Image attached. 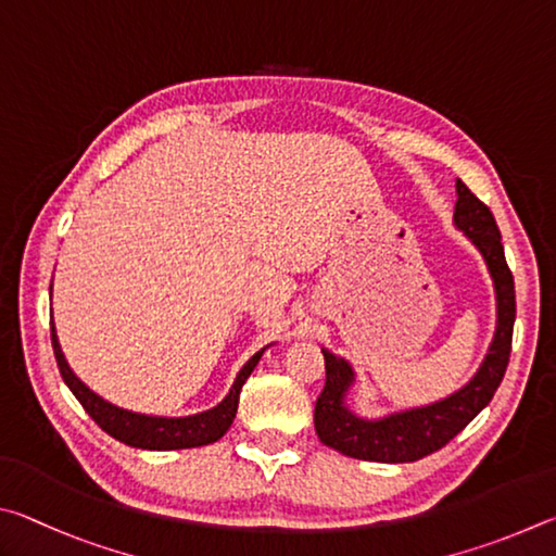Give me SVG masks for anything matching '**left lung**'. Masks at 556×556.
Returning a JSON list of instances; mask_svg holds the SVG:
<instances>
[{
  "mask_svg": "<svg viewBox=\"0 0 556 556\" xmlns=\"http://www.w3.org/2000/svg\"><path fill=\"white\" fill-rule=\"evenodd\" d=\"M456 194H459L454 207L456 229H462L473 247L481 251L495 288L498 319H495V334L489 354H485L471 381L444 401L378 417V420H366L346 407V393L356 381L354 368L344 358L323 349L327 381L315 405V430L319 442L332 446L339 454L381 464L417 462L450 444V440H454L498 391L510 362L513 344V273L505 263L501 231L491 210L462 180H456Z\"/></svg>",
  "mask_w": 556,
  "mask_h": 556,
  "instance_id": "8db88e82",
  "label": "left lung"
}]
</instances>
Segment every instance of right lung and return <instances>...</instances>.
<instances>
[{"label":"right lung","mask_w":556,"mask_h":556,"mask_svg":"<svg viewBox=\"0 0 556 556\" xmlns=\"http://www.w3.org/2000/svg\"><path fill=\"white\" fill-rule=\"evenodd\" d=\"M51 342H53V354L58 368H61V376L65 386L71 388L73 395L80 401L85 413L92 417V420L102 427V430L136 450H151V452H170V450H192V446H204L217 442L219 437L227 434V430L237 417L239 407V393L247 378L251 376L253 368H256L258 358L266 352V346L261 352L253 354L247 364L241 366V371L233 378V386L229 388L227 397L219 405H214L212 410H204L198 415L188 417H155V415H141L124 410V407H116L112 403L102 401L100 395L92 393L80 378L73 374V368L67 366L63 349L58 344L55 325L51 323Z\"/></svg>","instance_id":"1"}]
</instances>
